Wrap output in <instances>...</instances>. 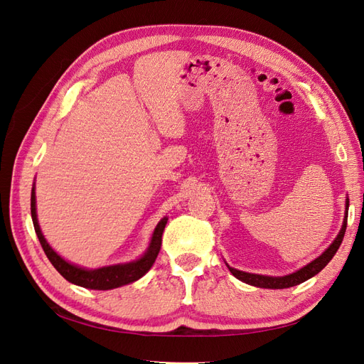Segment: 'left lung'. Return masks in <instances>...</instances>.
Here are the masks:
<instances>
[{
  "label": "left lung",
  "instance_id": "8db88e82",
  "mask_svg": "<svg viewBox=\"0 0 364 364\" xmlns=\"http://www.w3.org/2000/svg\"><path fill=\"white\" fill-rule=\"evenodd\" d=\"M348 208H349V199L346 197V203H345V217H343V225H341L340 232L337 234V237L334 238V241L329 247L322 253L321 257H317L316 259H313L310 264H306L302 269L296 270L290 274H284V277H267V274H258V273H247L243 270H237L234 267L226 266L229 269V272L234 274V277L240 281H243L249 285H253V287H259V289H289V287H294L297 284H302L306 279L313 278L314 274H317L321 272L326 264L333 259V257L336 255V252L338 250L341 241H343L345 237V230H346V222H348Z\"/></svg>",
  "mask_w": 364,
  "mask_h": 364
}]
</instances>
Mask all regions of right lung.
Segmentation results:
<instances>
[{"label":"right lung","mask_w":364,"mask_h":364,"mask_svg":"<svg viewBox=\"0 0 364 364\" xmlns=\"http://www.w3.org/2000/svg\"><path fill=\"white\" fill-rule=\"evenodd\" d=\"M31 220L43 252H46V255L48 257L54 269H56L65 279L71 284L80 285V287H85V289L112 290V289L123 287V285L138 281L151 269L153 262H155L158 253L161 250L162 232L165 229V225H167L168 217L161 218V222L156 225L155 230H153L149 247L138 259H134L130 262L112 264V266H103L98 269H86V267L75 266V264L62 258L59 253L48 245V241L46 240V237H43L38 222L35 183H33V188H31Z\"/></svg>","instance_id":"1"}]
</instances>
